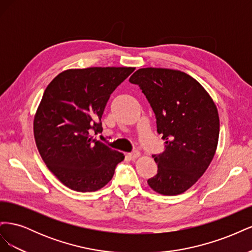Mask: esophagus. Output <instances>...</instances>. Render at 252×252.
I'll return each instance as SVG.
<instances>
[{
    "label": "esophagus",
    "instance_id": "esophagus-1",
    "mask_svg": "<svg viewBox=\"0 0 252 252\" xmlns=\"http://www.w3.org/2000/svg\"><path fill=\"white\" fill-rule=\"evenodd\" d=\"M128 156H129V158H130L131 159H135V158H138L141 156V154H140V151L134 150V151L130 152V154H129Z\"/></svg>",
    "mask_w": 252,
    "mask_h": 252
}]
</instances>
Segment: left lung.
<instances>
[{
  "label": "left lung",
  "mask_w": 252,
  "mask_h": 252,
  "mask_svg": "<svg viewBox=\"0 0 252 252\" xmlns=\"http://www.w3.org/2000/svg\"><path fill=\"white\" fill-rule=\"evenodd\" d=\"M146 95L165 151L155 155L158 173L147 181L156 192H185L208 168L219 142L217 106L189 74L167 68H141L129 79Z\"/></svg>",
  "instance_id": "8db88e82"
}]
</instances>
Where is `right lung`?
<instances>
[{"mask_svg": "<svg viewBox=\"0 0 252 252\" xmlns=\"http://www.w3.org/2000/svg\"><path fill=\"white\" fill-rule=\"evenodd\" d=\"M133 67H89L59 73L45 89L33 121L37 150L48 169L75 191L101 189L124 155L91 136L110 94Z\"/></svg>", "mask_w": 252, "mask_h": 252, "instance_id": "1", "label": "right lung"}]
</instances>
